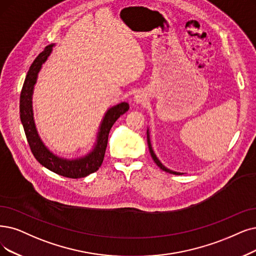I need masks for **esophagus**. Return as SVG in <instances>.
<instances>
[{"mask_svg": "<svg viewBox=\"0 0 256 256\" xmlns=\"http://www.w3.org/2000/svg\"><path fill=\"white\" fill-rule=\"evenodd\" d=\"M134 100L138 104H140V103H144V102L146 100V96L142 94V92H138L134 96Z\"/></svg>", "mask_w": 256, "mask_h": 256, "instance_id": "34e87169", "label": "esophagus"}]
</instances>
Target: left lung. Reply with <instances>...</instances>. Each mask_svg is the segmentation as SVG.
<instances>
[{"label": "left lung", "mask_w": 256, "mask_h": 256, "mask_svg": "<svg viewBox=\"0 0 256 256\" xmlns=\"http://www.w3.org/2000/svg\"><path fill=\"white\" fill-rule=\"evenodd\" d=\"M147 142H148V147H149V151H150V154H151V156H152V158H153V160H154V162L156 164V165L162 169V170H164V171H166V172H169V173H171V174H176V176H180V174H182V173H180V172H176V171H172V170H170V169H168V168H166L165 166L162 165V164L158 160V158H156V156L154 154V152H153V150H152V147H151V142H150V138H149V132H148V130H147Z\"/></svg>", "instance_id": "8db88e82"}]
</instances>
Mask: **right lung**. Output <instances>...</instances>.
<instances>
[{
	"mask_svg": "<svg viewBox=\"0 0 256 256\" xmlns=\"http://www.w3.org/2000/svg\"><path fill=\"white\" fill-rule=\"evenodd\" d=\"M52 47L54 44L46 46L42 52L36 58L28 70L21 91V96H20V118H21L29 147L40 165L65 178H85L96 172L100 167L104 160L110 129L116 120L128 111L129 104L122 102L116 106L111 107L106 112L98 134L96 144L94 150L87 156L76 160H66L54 156L40 140L34 125L32 112V94L34 87L36 83L38 74L52 51Z\"/></svg>",
	"mask_w": 256,
	"mask_h": 256,
	"instance_id": "obj_1",
	"label": "right lung"
}]
</instances>
